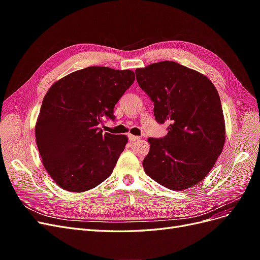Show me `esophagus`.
<instances>
[{
    "mask_svg": "<svg viewBox=\"0 0 260 260\" xmlns=\"http://www.w3.org/2000/svg\"><path fill=\"white\" fill-rule=\"evenodd\" d=\"M129 138V141H131V142H135V141H139L141 138L140 137H137V136H132V135H129L128 136Z\"/></svg>",
    "mask_w": 260,
    "mask_h": 260,
    "instance_id": "esophagus-1",
    "label": "esophagus"
}]
</instances>
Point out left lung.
Wrapping results in <instances>:
<instances>
[{"label": "left lung", "mask_w": 260, "mask_h": 260, "mask_svg": "<svg viewBox=\"0 0 260 260\" xmlns=\"http://www.w3.org/2000/svg\"><path fill=\"white\" fill-rule=\"evenodd\" d=\"M141 89L154 102L168 135L149 138L143 160L148 177L170 190L182 191L205 178L221 154L225 123L217 89L208 78L176 61L164 60L136 69Z\"/></svg>", "instance_id": "1"}]
</instances>
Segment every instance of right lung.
I'll use <instances>...</instances> for the list:
<instances>
[{
    "mask_svg": "<svg viewBox=\"0 0 260 260\" xmlns=\"http://www.w3.org/2000/svg\"><path fill=\"white\" fill-rule=\"evenodd\" d=\"M130 69L91 66L52 84L36 122L42 164L57 185L81 193L112 175L128 143L123 135L103 133V118L114 119V107L135 81Z\"/></svg>",
    "mask_w": 260,
    "mask_h": 260,
    "instance_id": "1",
    "label": "right lung"
}]
</instances>
